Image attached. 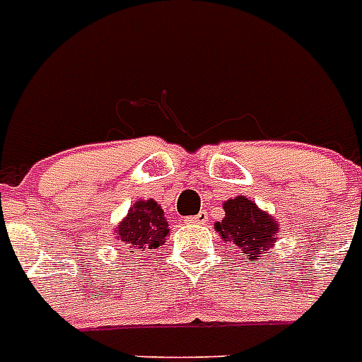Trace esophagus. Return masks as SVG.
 <instances>
[{
  "instance_id": "1",
  "label": "esophagus",
  "mask_w": 362,
  "mask_h": 362,
  "mask_svg": "<svg viewBox=\"0 0 362 362\" xmlns=\"http://www.w3.org/2000/svg\"><path fill=\"white\" fill-rule=\"evenodd\" d=\"M189 223H194V225H204L205 221H207V211H199L194 217H189Z\"/></svg>"
}]
</instances>
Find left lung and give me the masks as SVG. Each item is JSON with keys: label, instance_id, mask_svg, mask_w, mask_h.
<instances>
[{"label": "left lung", "instance_id": "left-lung-1", "mask_svg": "<svg viewBox=\"0 0 362 362\" xmlns=\"http://www.w3.org/2000/svg\"><path fill=\"white\" fill-rule=\"evenodd\" d=\"M223 209L225 217L215 223V230L221 235L223 243L236 246L238 256L258 262L264 258L262 254H267V250L277 243V221L262 211L246 196L227 199L223 204Z\"/></svg>", "mask_w": 362, "mask_h": 362}]
</instances>
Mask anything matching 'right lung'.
Here are the masks:
<instances>
[{"instance_id":"obj_1","label":"right lung","mask_w":362,"mask_h":362,"mask_svg":"<svg viewBox=\"0 0 362 362\" xmlns=\"http://www.w3.org/2000/svg\"><path fill=\"white\" fill-rule=\"evenodd\" d=\"M116 238L137 256H147L166 243L170 233L165 211L155 199H139L116 227Z\"/></svg>"}]
</instances>
